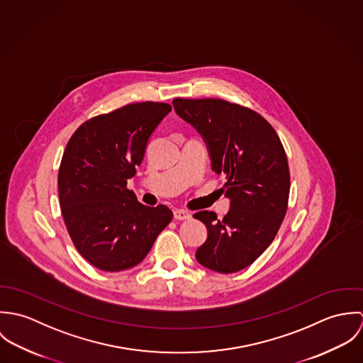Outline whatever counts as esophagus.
<instances>
[{
    "label": "esophagus",
    "instance_id": "34e87169",
    "mask_svg": "<svg viewBox=\"0 0 363 363\" xmlns=\"http://www.w3.org/2000/svg\"><path fill=\"white\" fill-rule=\"evenodd\" d=\"M173 215H174V219L177 220H184V219H190L191 218V213L187 212L186 209H174L173 211Z\"/></svg>",
    "mask_w": 363,
    "mask_h": 363
}]
</instances>
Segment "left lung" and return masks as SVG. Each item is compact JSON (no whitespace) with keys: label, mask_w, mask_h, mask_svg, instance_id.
Here are the masks:
<instances>
[{"label":"left lung","mask_w":363,"mask_h":363,"mask_svg":"<svg viewBox=\"0 0 363 363\" xmlns=\"http://www.w3.org/2000/svg\"><path fill=\"white\" fill-rule=\"evenodd\" d=\"M176 113L207 144L212 170L225 177L229 212L194 213L208 229L197 261L220 274L253 264L275 239L285 218L291 176L288 157L272 125L257 111L222 99L173 101Z\"/></svg>","instance_id":"1"}]
</instances>
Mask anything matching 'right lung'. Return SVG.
<instances>
[{
    "mask_svg": "<svg viewBox=\"0 0 363 363\" xmlns=\"http://www.w3.org/2000/svg\"><path fill=\"white\" fill-rule=\"evenodd\" d=\"M172 106L131 104L86 120L69 138L58 169L60 207L79 255L108 272L140 264L170 223L166 206L137 201L127 180Z\"/></svg>",
    "mask_w": 363,
    "mask_h": 363,
    "instance_id": "obj_1",
    "label": "right lung"
}]
</instances>
